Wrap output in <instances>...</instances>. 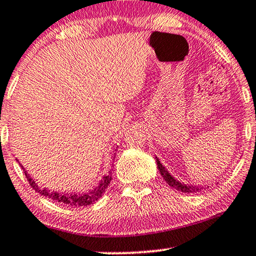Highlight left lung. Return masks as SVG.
Masks as SVG:
<instances>
[{"instance_id":"1","label":"left lung","mask_w":256,"mask_h":256,"mask_svg":"<svg viewBox=\"0 0 256 256\" xmlns=\"http://www.w3.org/2000/svg\"><path fill=\"white\" fill-rule=\"evenodd\" d=\"M157 166H158V170H160V174L163 176L164 180H166L171 188H174L178 191L188 192H188H196V191H199V190H202V188L200 186H192V185H185L183 183H180V182H178L177 180H174V178L171 176L169 172H168V171L166 170V168H164L162 164H160L158 158H157Z\"/></svg>"}]
</instances>
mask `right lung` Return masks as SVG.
<instances>
[{
    "instance_id": "right-lung-1",
    "label": "right lung",
    "mask_w": 256,
    "mask_h": 256,
    "mask_svg": "<svg viewBox=\"0 0 256 256\" xmlns=\"http://www.w3.org/2000/svg\"><path fill=\"white\" fill-rule=\"evenodd\" d=\"M22 169L26 174V177L29 184L31 185V188H34V191L40 194L44 197L50 198L52 200H56L58 202H62L65 205H70L73 206V208H79V206H87L96 202L98 199H99L101 196L104 194V192L106 191V188L110 185V180H112V171L108 172V174L104 176V180L100 182L99 185L96 188H94V190H90L86 194H60V192H54V191H50L48 188H42L38 186V185L34 183V180L31 178L29 174L24 170V168L22 166Z\"/></svg>"
}]
</instances>
